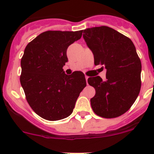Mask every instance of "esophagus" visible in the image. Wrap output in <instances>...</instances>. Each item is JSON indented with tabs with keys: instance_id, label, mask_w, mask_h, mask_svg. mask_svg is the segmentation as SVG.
<instances>
[{
	"instance_id": "34e87169",
	"label": "esophagus",
	"mask_w": 154,
	"mask_h": 154,
	"mask_svg": "<svg viewBox=\"0 0 154 154\" xmlns=\"http://www.w3.org/2000/svg\"><path fill=\"white\" fill-rule=\"evenodd\" d=\"M86 83H87V85H88V76H86Z\"/></svg>"
}]
</instances>
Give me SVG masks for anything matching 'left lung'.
<instances>
[{"instance_id": "left-lung-1", "label": "left lung", "mask_w": 154, "mask_h": 154, "mask_svg": "<svg viewBox=\"0 0 154 154\" xmlns=\"http://www.w3.org/2000/svg\"><path fill=\"white\" fill-rule=\"evenodd\" d=\"M83 38L93 53L94 65L106 69L105 81L99 76L88 79L96 91L90 100L91 108L100 117H119L129 110L140 91L142 63L134 44L106 26L84 29Z\"/></svg>"}]
</instances>
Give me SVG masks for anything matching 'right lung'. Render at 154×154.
I'll use <instances>...</instances> for the list:
<instances>
[{
	"label": "right lung",
	"mask_w": 154,
	"mask_h": 154,
	"mask_svg": "<svg viewBox=\"0 0 154 154\" xmlns=\"http://www.w3.org/2000/svg\"><path fill=\"white\" fill-rule=\"evenodd\" d=\"M82 34L83 30L45 31L24 49L20 82L29 105L42 119L58 121L68 117L86 86L83 72L67 75L63 69L68 62V46Z\"/></svg>",
	"instance_id": "right-lung-1"
}]
</instances>
